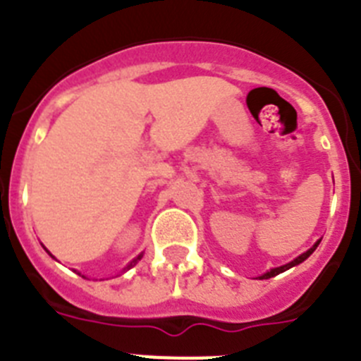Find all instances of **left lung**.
Returning a JSON list of instances; mask_svg holds the SVG:
<instances>
[{"label": "left lung", "mask_w": 361, "mask_h": 361, "mask_svg": "<svg viewBox=\"0 0 361 361\" xmlns=\"http://www.w3.org/2000/svg\"><path fill=\"white\" fill-rule=\"evenodd\" d=\"M318 244H320V240L314 242V245H312L311 250H307V251H305V253H302V255H300V257H296L295 260H291V262H289V264H283V266H280V267H273V269H269V271H267V273H264L262 276H258V280L271 279V276H276V275H280V273H283V271H288V269H291V267L298 266V264L304 262L305 258L311 257L312 251H314V250H317V247H318Z\"/></svg>", "instance_id": "1"}]
</instances>
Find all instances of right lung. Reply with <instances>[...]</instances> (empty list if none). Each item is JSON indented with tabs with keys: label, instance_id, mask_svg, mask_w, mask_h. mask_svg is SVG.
Here are the masks:
<instances>
[{
	"label": "right lung",
	"instance_id": "add662e5",
	"mask_svg": "<svg viewBox=\"0 0 361 361\" xmlns=\"http://www.w3.org/2000/svg\"><path fill=\"white\" fill-rule=\"evenodd\" d=\"M44 250H47V247H44ZM47 253H49V255H50V251H47ZM50 257H52V255H50ZM141 258H142V253H141V255H139V257H135V258H133L132 262H130V264H128V266L124 267V271H128V269H130V267H133V266H135V264H137V262H139V260H141Z\"/></svg>",
	"mask_w": 361,
	"mask_h": 361
}]
</instances>
